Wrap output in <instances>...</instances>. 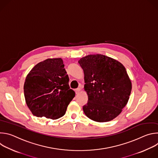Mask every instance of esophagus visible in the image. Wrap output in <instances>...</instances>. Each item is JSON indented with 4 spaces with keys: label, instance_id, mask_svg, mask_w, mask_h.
I'll return each mask as SVG.
<instances>
[{
    "label": "esophagus",
    "instance_id": "esophagus-1",
    "mask_svg": "<svg viewBox=\"0 0 158 158\" xmlns=\"http://www.w3.org/2000/svg\"><path fill=\"white\" fill-rule=\"evenodd\" d=\"M75 92L76 94H79L81 92V89L80 88H77L75 90Z\"/></svg>",
    "mask_w": 158,
    "mask_h": 158
}]
</instances>
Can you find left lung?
Here are the masks:
<instances>
[{
	"label": "left lung",
	"instance_id": "obj_1",
	"mask_svg": "<svg viewBox=\"0 0 158 158\" xmlns=\"http://www.w3.org/2000/svg\"><path fill=\"white\" fill-rule=\"evenodd\" d=\"M79 63L84 71V88L88 96V102L83 106L84 114L99 123L114 119L126 106L132 89L124 66L99 54L83 57Z\"/></svg>",
	"mask_w": 158,
	"mask_h": 158
}]
</instances>
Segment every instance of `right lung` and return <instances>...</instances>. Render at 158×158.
Returning a JSON list of instances; mask_svg holds the SVG:
<instances>
[{
	"label": "right lung",
	"instance_id": "obj_1",
	"mask_svg": "<svg viewBox=\"0 0 158 158\" xmlns=\"http://www.w3.org/2000/svg\"><path fill=\"white\" fill-rule=\"evenodd\" d=\"M61 58L47 59L36 64L24 85L26 102L34 116L57 119L63 116L75 92Z\"/></svg>",
	"mask_w": 158,
	"mask_h": 158
}]
</instances>
